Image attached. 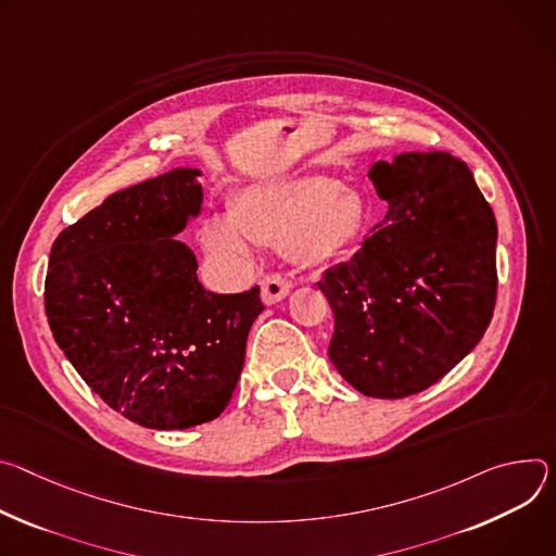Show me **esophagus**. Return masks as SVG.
Masks as SVG:
<instances>
[{"instance_id":"esophagus-1","label":"esophagus","mask_w":556,"mask_h":556,"mask_svg":"<svg viewBox=\"0 0 556 556\" xmlns=\"http://www.w3.org/2000/svg\"><path fill=\"white\" fill-rule=\"evenodd\" d=\"M291 291V282L285 280L282 276H267L261 282V300L265 304H276L280 300H285Z\"/></svg>"}]
</instances>
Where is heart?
<instances>
[{"label":"heart","instance_id":"obj_1","mask_svg":"<svg viewBox=\"0 0 556 556\" xmlns=\"http://www.w3.org/2000/svg\"><path fill=\"white\" fill-rule=\"evenodd\" d=\"M368 205L333 178L302 176L252 185L233 212H214L203 227V250L227 274H247L258 244H285L302 267H320L359 242Z\"/></svg>","mask_w":556,"mask_h":556}]
</instances>
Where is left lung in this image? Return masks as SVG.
<instances>
[{
	"label": "left lung",
	"mask_w": 556,
	"mask_h": 556,
	"mask_svg": "<svg viewBox=\"0 0 556 556\" xmlns=\"http://www.w3.org/2000/svg\"><path fill=\"white\" fill-rule=\"evenodd\" d=\"M368 178L387 218L318 287L333 312L338 374L362 395L400 400L442 380L483 338L497 298V220L448 152H400Z\"/></svg>",
	"instance_id": "8db88e82"
}]
</instances>
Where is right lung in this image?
<instances>
[{
  "instance_id": "1",
  "label": "right lung",
  "mask_w": 556,
  "mask_h": 556,
  "mask_svg": "<svg viewBox=\"0 0 556 556\" xmlns=\"http://www.w3.org/2000/svg\"><path fill=\"white\" fill-rule=\"evenodd\" d=\"M199 167H174L110 194L50 250L46 316L84 382L116 413L156 430L216 419L263 314L258 287L212 293L176 240L203 212Z\"/></svg>"
}]
</instances>
